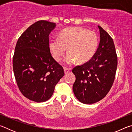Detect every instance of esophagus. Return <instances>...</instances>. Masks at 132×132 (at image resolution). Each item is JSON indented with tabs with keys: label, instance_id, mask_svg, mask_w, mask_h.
<instances>
[{
	"label": "esophagus",
	"instance_id": "34e87169",
	"mask_svg": "<svg viewBox=\"0 0 132 132\" xmlns=\"http://www.w3.org/2000/svg\"><path fill=\"white\" fill-rule=\"evenodd\" d=\"M70 70H71V69H70V68H64V73H65V74H67V73L70 72Z\"/></svg>",
	"mask_w": 132,
	"mask_h": 132
}]
</instances>
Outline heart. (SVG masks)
<instances>
[{
  "label": "heart",
  "instance_id": "b5f03b06",
  "mask_svg": "<svg viewBox=\"0 0 132 132\" xmlns=\"http://www.w3.org/2000/svg\"><path fill=\"white\" fill-rule=\"evenodd\" d=\"M98 42V37L94 31L82 27H70L61 31L59 38L51 40L49 47L56 61H61L68 48L69 53L64 63L71 64L77 61L78 63H82L93 57Z\"/></svg>",
  "mask_w": 132,
  "mask_h": 132
}]
</instances>
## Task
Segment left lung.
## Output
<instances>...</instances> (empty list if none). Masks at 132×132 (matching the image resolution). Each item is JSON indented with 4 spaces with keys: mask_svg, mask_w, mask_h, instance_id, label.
<instances>
[{
    "mask_svg": "<svg viewBox=\"0 0 132 132\" xmlns=\"http://www.w3.org/2000/svg\"><path fill=\"white\" fill-rule=\"evenodd\" d=\"M100 42L94 55L81 66L73 69L76 76L73 90L80 102L92 104L101 100L110 90L114 81L118 57L113 39L101 27Z\"/></svg>",
    "mask_w": 132,
    "mask_h": 132,
    "instance_id": "obj_1",
    "label": "left lung"
}]
</instances>
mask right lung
Instances as JSON below:
<instances>
[{
	"instance_id": "right-lung-1",
	"label": "right lung",
	"mask_w": 132,
	"mask_h": 132,
	"mask_svg": "<svg viewBox=\"0 0 132 132\" xmlns=\"http://www.w3.org/2000/svg\"><path fill=\"white\" fill-rule=\"evenodd\" d=\"M55 23L35 22L18 39L13 68L20 91L31 101L41 102L52 97L55 86L64 75L63 67L53 59L49 47V35Z\"/></svg>"
}]
</instances>
